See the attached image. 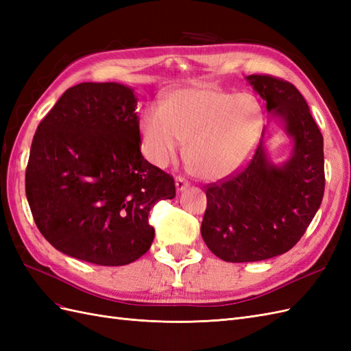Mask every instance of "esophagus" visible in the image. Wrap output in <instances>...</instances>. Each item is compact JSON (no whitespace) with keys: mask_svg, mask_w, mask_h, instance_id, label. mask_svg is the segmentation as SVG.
<instances>
[{"mask_svg":"<svg viewBox=\"0 0 351 351\" xmlns=\"http://www.w3.org/2000/svg\"><path fill=\"white\" fill-rule=\"evenodd\" d=\"M189 184H190L189 180H186L184 177H180V176L176 177V187H177L178 192H182V190L189 187Z\"/></svg>","mask_w":351,"mask_h":351,"instance_id":"esophagus-1","label":"esophagus"}]
</instances>
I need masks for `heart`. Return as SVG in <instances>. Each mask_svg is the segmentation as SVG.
I'll list each match as a JSON object with an SVG mask.
<instances>
[{
  "label": "heart",
  "mask_w": 351,
  "mask_h": 351,
  "mask_svg": "<svg viewBox=\"0 0 351 351\" xmlns=\"http://www.w3.org/2000/svg\"><path fill=\"white\" fill-rule=\"evenodd\" d=\"M262 111L250 93L190 88L169 93L162 108L143 111L141 130L145 151L156 165H165L186 142L195 171L215 180L243 165L262 132Z\"/></svg>",
  "instance_id": "obj_1"
}]
</instances>
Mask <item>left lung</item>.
<instances>
[{
  "label": "left lung",
  "instance_id": "left-lung-1",
  "mask_svg": "<svg viewBox=\"0 0 351 351\" xmlns=\"http://www.w3.org/2000/svg\"><path fill=\"white\" fill-rule=\"evenodd\" d=\"M247 80L278 114L294 141L290 161L268 162L262 142L250 161L206 184L200 232L209 250L226 262H256L289 252L319 209L325 190L324 137L294 84L271 74Z\"/></svg>",
  "mask_w": 351,
  "mask_h": 351
}]
</instances>
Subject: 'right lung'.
<instances>
[{
    "instance_id": "1",
    "label": "right lung",
    "mask_w": 351,
    "mask_h": 351,
    "mask_svg": "<svg viewBox=\"0 0 351 351\" xmlns=\"http://www.w3.org/2000/svg\"><path fill=\"white\" fill-rule=\"evenodd\" d=\"M133 90L119 83H80L42 119L26 167L35 224L57 250L120 267L149 250V210L176 196L171 174L141 152Z\"/></svg>"
}]
</instances>
